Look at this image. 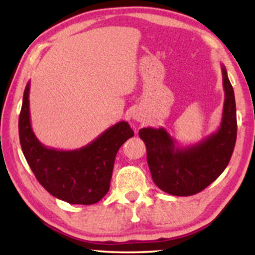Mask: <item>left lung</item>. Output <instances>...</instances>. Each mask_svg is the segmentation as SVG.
Wrapping results in <instances>:
<instances>
[{
	"label": "left lung",
	"mask_w": 255,
	"mask_h": 255,
	"mask_svg": "<svg viewBox=\"0 0 255 255\" xmlns=\"http://www.w3.org/2000/svg\"><path fill=\"white\" fill-rule=\"evenodd\" d=\"M225 92L223 117L217 131L189 146H180L165 128H141L154 183L172 196H192L221 175L230 163L237 132L234 90L222 64Z\"/></svg>",
	"instance_id": "1"
}]
</instances>
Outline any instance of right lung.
Here are the masks:
<instances>
[{
  "mask_svg": "<svg viewBox=\"0 0 255 255\" xmlns=\"http://www.w3.org/2000/svg\"><path fill=\"white\" fill-rule=\"evenodd\" d=\"M30 82L25 85L19 117L21 148L30 169L50 195L73 205H93L107 195L115 158L133 130L119 122L79 149L47 147L34 135L30 122Z\"/></svg>",
  "mask_w": 255,
  "mask_h": 255,
  "instance_id": "add662e5",
  "label": "right lung"
}]
</instances>
